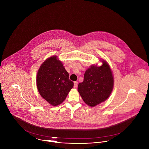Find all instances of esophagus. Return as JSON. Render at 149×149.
Masks as SVG:
<instances>
[{
	"label": "esophagus",
	"mask_w": 149,
	"mask_h": 149,
	"mask_svg": "<svg viewBox=\"0 0 149 149\" xmlns=\"http://www.w3.org/2000/svg\"><path fill=\"white\" fill-rule=\"evenodd\" d=\"M74 88H77L78 86V81H74Z\"/></svg>",
	"instance_id": "obj_1"
}]
</instances>
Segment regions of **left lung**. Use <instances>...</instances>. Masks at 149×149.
Returning a JSON list of instances; mask_svg holds the SVG:
<instances>
[{"mask_svg": "<svg viewBox=\"0 0 149 149\" xmlns=\"http://www.w3.org/2000/svg\"><path fill=\"white\" fill-rule=\"evenodd\" d=\"M102 63L99 67L93 65L86 70L83 81L78 85V92L89 106H95L106 100L113 89L112 71L106 61Z\"/></svg>", "mask_w": 149, "mask_h": 149, "instance_id": "1", "label": "left lung"}]
</instances>
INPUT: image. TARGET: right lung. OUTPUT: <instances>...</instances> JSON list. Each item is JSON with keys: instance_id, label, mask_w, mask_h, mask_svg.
Returning <instances> with one entry per match:
<instances>
[{"instance_id": "obj_1", "label": "right lung", "mask_w": 149, "mask_h": 149, "mask_svg": "<svg viewBox=\"0 0 149 149\" xmlns=\"http://www.w3.org/2000/svg\"><path fill=\"white\" fill-rule=\"evenodd\" d=\"M73 86L69 73L56 56L49 58L40 66L37 75V89L51 105L56 106L63 102Z\"/></svg>"}]
</instances>
